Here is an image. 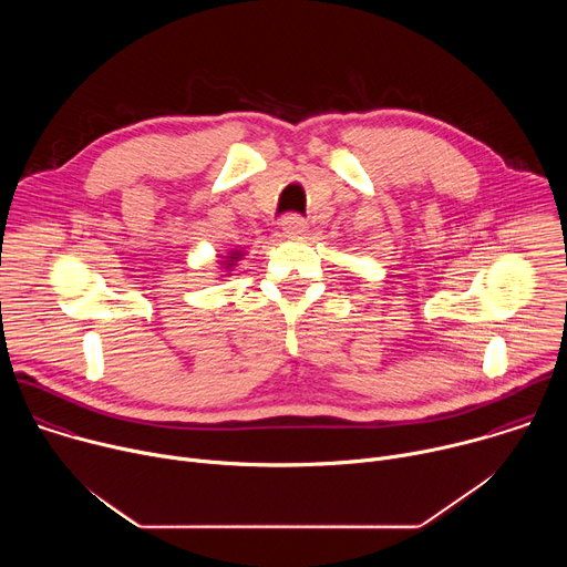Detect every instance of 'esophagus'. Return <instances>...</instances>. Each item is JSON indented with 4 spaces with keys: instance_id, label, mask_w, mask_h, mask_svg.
I'll list each match as a JSON object with an SVG mask.
<instances>
[{
    "instance_id": "1",
    "label": "esophagus",
    "mask_w": 567,
    "mask_h": 567,
    "mask_svg": "<svg viewBox=\"0 0 567 567\" xmlns=\"http://www.w3.org/2000/svg\"><path fill=\"white\" fill-rule=\"evenodd\" d=\"M280 226L287 237H298V235H305V230H307V221L298 215H287Z\"/></svg>"
}]
</instances>
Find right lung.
Segmentation results:
<instances>
[{
    "label": "right lung",
    "mask_w": 567,
    "mask_h": 567,
    "mask_svg": "<svg viewBox=\"0 0 567 567\" xmlns=\"http://www.w3.org/2000/svg\"><path fill=\"white\" fill-rule=\"evenodd\" d=\"M241 256H245V251H228L226 256H219V269H224L226 274L224 276H228L230 271H233V267L241 260Z\"/></svg>",
    "instance_id": "1"
}]
</instances>
